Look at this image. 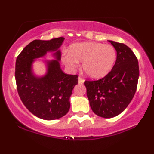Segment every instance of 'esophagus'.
I'll return each mask as SVG.
<instances>
[{
	"mask_svg": "<svg viewBox=\"0 0 154 154\" xmlns=\"http://www.w3.org/2000/svg\"><path fill=\"white\" fill-rule=\"evenodd\" d=\"M85 80L83 79L82 77H80V76H79L78 77V83H79V84H82V83H84Z\"/></svg>",
	"mask_w": 154,
	"mask_h": 154,
	"instance_id": "1",
	"label": "esophagus"
}]
</instances>
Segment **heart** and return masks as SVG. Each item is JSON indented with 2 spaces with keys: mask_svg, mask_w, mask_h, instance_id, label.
<instances>
[{
  "mask_svg": "<svg viewBox=\"0 0 154 154\" xmlns=\"http://www.w3.org/2000/svg\"><path fill=\"white\" fill-rule=\"evenodd\" d=\"M116 59V51L110 44L97 42H79L71 45L69 53L62 57L64 64L74 70L82 62L85 73L92 78L106 75L112 69Z\"/></svg>",
  "mask_w": 154,
  "mask_h": 154,
  "instance_id": "obj_1",
  "label": "heart"
}]
</instances>
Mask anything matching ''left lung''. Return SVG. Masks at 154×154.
<instances>
[{
	"label": "left lung",
	"instance_id": "1",
	"mask_svg": "<svg viewBox=\"0 0 154 154\" xmlns=\"http://www.w3.org/2000/svg\"><path fill=\"white\" fill-rule=\"evenodd\" d=\"M117 52L113 67L105 77L85 81L87 96L94 113L110 118L125 110L136 91L139 67L136 57L124 44L108 40Z\"/></svg>",
	"mask_w": 154,
	"mask_h": 154
}]
</instances>
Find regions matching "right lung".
<instances>
[{
    "instance_id": "right-lung-1",
    "label": "right lung",
    "mask_w": 154,
    "mask_h": 154,
    "mask_svg": "<svg viewBox=\"0 0 154 154\" xmlns=\"http://www.w3.org/2000/svg\"><path fill=\"white\" fill-rule=\"evenodd\" d=\"M64 38L49 41L34 40L29 43L18 55L16 62V85L18 95L35 116L46 120L63 117L70 107L69 98L78 83V76L64 73L61 69V47ZM49 52L54 60H42L46 66L44 75H36L33 63Z\"/></svg>"
}]
</instances>
